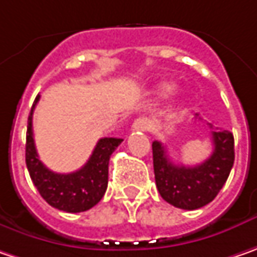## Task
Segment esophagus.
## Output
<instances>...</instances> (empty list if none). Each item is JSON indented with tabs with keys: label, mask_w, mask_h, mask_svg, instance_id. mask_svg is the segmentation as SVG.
I'll return each instance as SVG.
<instances>
[{
	"label": "esophagus",
	"mask_w": 257,
	"mask_h": 257,
	"mask_svg": "<svg viewBox=\"0 0 257 257\" xmlns=\"http://www.w3.org/2000/svg\"><path fill=\"white\" fill-rule=\"evenodd\" d=\"M151 128V120L147 117H138L132 123V131H148Z\"/></svg>",
	"instance_id": "1"
}]
</instances>
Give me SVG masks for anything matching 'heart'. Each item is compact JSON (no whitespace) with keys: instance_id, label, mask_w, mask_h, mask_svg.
I'll use <instances>...</instances> for the list:
<instances>
[{"instance_id":"heart-1","label":"heart","mask_w":257,"mask_h":257,"mask_svg":"<svg viewBox=\"0 0 257 257\" xmlns=\"http://www.w3.org/2000/svg\"><path fill=\"white\" fill-rule=\"evenodd\" d=\"M174 86L173 83H162L160 87H158V95H161V96H167V95H170L171 92L174 90Z\"/></svg>"}]
</instances>
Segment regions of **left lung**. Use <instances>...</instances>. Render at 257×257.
<instances>
[{
	"label": "left lung",
	"instance_id": "obj_1",
	"mask_svg": "<svg viewBox=\"0 0 257 257\" xmlns=\"http://www.w3.org/2000/svg\"><path fill=\"white\" fill-rule=\"evenodd\" d=\"M211 129L213 154L206 161L184 167L170 161L167 150L161 142H152V158L155 183L161 197L171 206L197 210L213 201L229 178L234 162V138L229 131Z\"/></svg>",
	"mask_w": 257,
	"mask_h": 257
}]
</instances>
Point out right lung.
<instances>
[{
    "instance_id": "1",
    "label": "right lung",
    "mask_w": 257,
    "mask_h": 257,
    "mask_svg": "<svg viewBox=\"0 0 257 257\" xmlns=\"http://www.w3.org/2000/svg\"><path fill=\"white\" fill-rule=\"evenodd\" d=\"M37 95L28 116L26 164L40 195L54 208L67 213H80L96 206L107 188V167L113 151L123 140L102 138L96 144L89 161L77 171L59 174L50 171L39 160L33 138V112L39 102Z\"/></svg>"
}]
</instances>
